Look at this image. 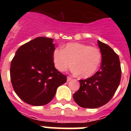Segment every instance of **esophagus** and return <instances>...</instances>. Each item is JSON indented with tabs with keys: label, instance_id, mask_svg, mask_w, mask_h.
I'll list each match as a JSON object with an SVG mask.
<instances>
[{
	"label": "esophagus",
	"instance_id": "obj_1",
	"mask_svg": "<svg viewBox=\"0 0 131 131\" xmlns=\"http://www.w3.org/2000/svg\"><path fill=\"white\" fill-rule=\"evenodd\" d=\"M72 79V78L70 77H67V81H71V80Z\"/></svg>",
	"mask_w": 131,
	"mask_h": 131
}]
</instances>
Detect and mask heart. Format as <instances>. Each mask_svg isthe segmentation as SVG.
Masks as SVG:
<instances>
[{
	"label": "heart",
	"mask_w": 131,
	"mask_h": 131,
	"mask_svg": "<svg viewBox=\"0 0 131 131\" xmlns=\"http://www.w3.org/2000/svg\"><path fill=\"white\" fill-rule=\"evenodd\" d=\"M53 63L58 71L63 72L73 66V72L81 78L93 76L99 67L101 53L98 49L80 43H67L63 49H55Z\"/></svg>",
	"instance_id": "b5f03b06"
}]
</instances>
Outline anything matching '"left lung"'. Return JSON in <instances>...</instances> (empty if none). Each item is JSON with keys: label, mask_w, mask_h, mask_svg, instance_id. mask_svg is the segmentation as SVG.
<instances>
[{"label": "left lung", "mask_w": 131, "mask_h": 131, "mask_svg": "<svg viewBox=\"0 0 131 131\" xmlns=\"http://www.w3.org/2000/svg\"><path fill=\"white\" fill-rule=\"evenodd\" d=\"M102 54L100 70L87 79L80 80L79 90L73 95L74 101L83 108L102 107L112 99L121 77L118 54L110 46L97 41Z\"/></svg>", "instance_id": "left-lung-1"}]
</instances>
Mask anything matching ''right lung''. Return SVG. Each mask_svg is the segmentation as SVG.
Segmentation results:
<instances>
[{"label": "right lung", "mask_w": 131, "mask_h": 131, "mask_svg": "<svg viewBox=\"0 0 131 131\" xmlns=\"http://www.w3.org/2000/svg\"><path fill=\"white\" fill-rule=\"evenodd\" d=\"M53 39L38 37L20 46L10 65L13 89L27 104L41 106L51 101L67 77L54 68Z\"/></svg>", "instance_id": "add662e5"}]
</instances>
